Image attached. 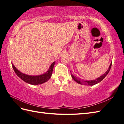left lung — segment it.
<instances>
[{"mask_svg":"<svg viewBox=\"0 0 124 124\" xmlns=\"http://www.w3.org/2000/svg\"><path fill=\"white\" fill-rule=\"evenodd\" d=\"M111 66H112V62L111 63L110 65H109L108 70H107V71L105 72V73L103 75H102L100 77H98V78L94 79V80H81V79H80L77 78V77L73 76V74H72V73H71V76H72V78L73 79V80L74 81H76L77 83H78L79 84H81V85L92 86V85H95V84H97L98 83H99L101 80H103V79L105 78V77L107 76V74H108V72H109V70H110V69H111Z\"/></svg>","mask_w":124,"mask_h":124,"instance_id":"1","label":"left lung"}]
</instances>
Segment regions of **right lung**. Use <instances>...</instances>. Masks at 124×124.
Masks as SVG:
<instances>
[{
	"mask_svg": "<svg viewBox=\"0 0 124 124\" xmlns=\"http://www.w3.org/2000/svg\"><path fill=\"white\" fill-rule=\"evenodd\" d=\"M54 64L55 62H53L52 64L51 65V66L49 67V69L47 72L44 73V74L37 76H30L23 73L22 72H21L20 71H19L18 69H17V68L14 66V65L13 64H12V67L16 74H17L22 80L24 81L26 83L31 84V85H37L45 83L50 79L51 76H52L53 67L54 66Z\"/></svg>",
	"mask_w": 124,
	"mask_h": 124,
	"instance_id": "add662e5",
	"label": "right lung"
}]
</instances>
